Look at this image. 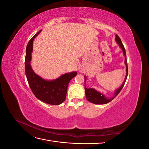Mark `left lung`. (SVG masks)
Instances as JSON below:
<instances>
[{
    "label": "left lung",
    "mask_w": 149,
    "mask_h": 149,
    "mask_svg": "<svg viewBox=\"0 0 149 149\" xmlns=\"http://www.w3.org/2000/svg\"><path fill=\"white\" fill-rule=\"evenodd\" d=\"M116 41L119 45V46L120 48L122 49L123 52V55L125 57V60L124 63L125 65V68H126V76L125 78L124 79V82L123 84H121L120 86L115 90L114 94V96H112V97L110 98H107L106 97L104 94L101 93V92L97 91L94 88H87L86 87V76H84V89H85V94H86V97L87 100L89 101L90 102L93 103V104H107L108 102H109L111 101L116 96L118 95V94L120 93V91L123 89L124 85L125 83L126 79H127V74H128V67H127V58H126V53H125V49L124 47V45L123 43L121 42L120 38L119 37V36L118 35H116Z\"/></svg>",
    "instance_id": "8db88e82"
}]
</instances>
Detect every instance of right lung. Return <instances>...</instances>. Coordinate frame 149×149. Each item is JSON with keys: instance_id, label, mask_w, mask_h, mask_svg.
Masks as SVG:
<instances>
[{"instance_id": "1", "label": "right lung", "mask_w": 149, "mask_h": 149, "mask_svg": "<svg viewBox=\"0 0 149 149\" xmlns=\"http://www.w3.org/2000/svg\"><path fill=\"white\" fill-rule=\"evenodd\" d=\"M42 31L40 30L29 42L26 48L25 60V74L29 84L34 95L39 100L52 105H59L66 100L68 86L77 72L67 73L53 80L42 78L36 74L31 66L33 43L36 37Z\"/></svg>"}]
</instances>
